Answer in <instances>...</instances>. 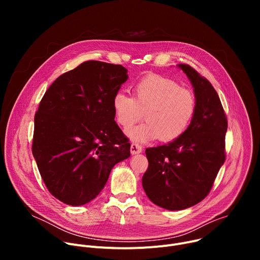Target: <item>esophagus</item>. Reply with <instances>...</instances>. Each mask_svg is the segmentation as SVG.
Instances as JSON below:
<instances>
[{"label": "esophagus", "instance_id": "esophagus-1", "mask_svg": "<svg viewBox=\"0 0 260 260\" xmlns=\"http://www.w3.org/2000/svg\"><path fill=\"white\" fill-rule=\"evenodd\" d=\"M142 152V146L139 145V144H136V143H133L131 145V153L134 155V154H139Z\"/></svg>", "mask_w": 260, "mask_h": 260}]
</instances>
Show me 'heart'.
I'll use <instances>...</instances> for the list:
<instances>
[{"instance_id":"1","label":"heart","mask_w":260,"mask_h":260,"mask_svg":"<svg viewBox=\"0 0 260 260\" xmlns=\"http://www.w3.org/2000/svg\"><path fill=\"white\" fill-rule=\"evenodd\" d=\"M116 122L129 129L139 122L145 112L147 121L128 132L136 142H148L159 138L162 142H173L186 132L194 117L197 101L193 93L180 87L169 78L148 75L134 85V98L117 91L112 100Z\"/></svg>"}]
</instances>
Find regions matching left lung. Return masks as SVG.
Here are the masks:
<instances>
[{"label": "left lung", "instance_id": "8db88e82", "mask_svg": "<svg viewBox=\"0 0 260 260\" xmlns=\"http://www.w3.org/2000/svg\"><path fill=\"white\" fill-rule=\"evenodd\" d=\"M178 67L190 80L197 101L194 117L183 136L166 145L147 148L149 162L142 178L149 200L170 211L202 202L225 161L228 119L212 84L190 66Z\"/></svg>", "mask_w": 260, "mask_h": 260}]
</instances>
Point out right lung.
Listing matches in <instances>:
<instances>
[{"instance_id": "obj_1", "label": "right lung", "mask_w": 260, "mask_h": 260, "mask_svg": "<svg viewBox=\"0 0 260 260\" xmlns=\"http://www.w3.org/2000/svg\"><path fill=\"white\" fill-rule=\"evenodd\" d=\"M127 78L121 64L88 60L60 75L41 100L31 151L47 189L60 202L89 203L112 168L131 156L112 108Z\"/></svg>"}]
</instances>
